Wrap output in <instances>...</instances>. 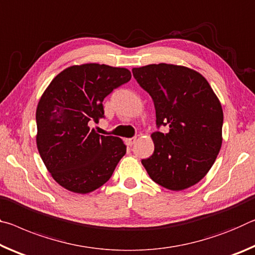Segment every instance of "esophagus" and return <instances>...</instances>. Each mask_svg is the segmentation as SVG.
<instances>
[{
    "instance_id": "1",
    "label": "esophagus",
    "mask_w": 255,
    "mask_h": 255,
    "mask_svg": "<svg viewBox=\"0 0 255 255\" xmlns=\"http://www.w3.org/2000/svg\"><path fill=\"white\" fill-rule=\"evenodd\" d=\"M135 137H128V139H125V143H127V145H132L135 143Z\"/></svg>"
}]
</instances>
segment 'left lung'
Here are the masks:
<instances>
[{"label": "left lung", "instance_id": "1", "mask_svg": "<svg viewBox=\"0 0 255 255\" xmlns=\"http://www.w3.org/2000/svg\"><path fill=\"white\" fill-rule=\"evenodd\" d=\"M137 83L151 96L158 127L152 156L142 159L150 178L172 191L199 183L214 165L223 143L224 113L209 82L193 69L149 64L132 69Z\"/></svg>", "mask_w": 255, "mask_h": 255}]
</instances>
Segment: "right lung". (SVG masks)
Here are the masks:
<instances>
[{
	"label": "right lung",
	"instance_id": "1",
	"mask_svg": "<svg viewBox=\"0 0 255 255\" xmlns=\"http://www.w3.org/2000/svg\"><path fill=\"white\" fill-rule=\"evenodd\" d=\"M131 79L125 68L86 63L64 69L41 95L36 110V143L54 181L87 194L111 178L127 145L100 135L89 122L104 118L103 100Z\"/></svg>",
	"mask_w": 255,
	"mask_h": 255
}]
</instances>
